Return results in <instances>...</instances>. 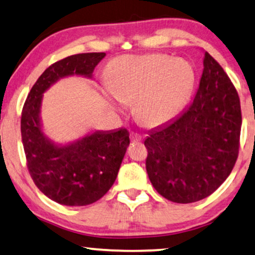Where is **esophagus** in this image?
Returning <instances> with one entry per match:
<instances>
[{
	"label": "esophagus",
	"mask_w": 255,
	"mask_h": 255,
	"mask_svg": "<svg viewBox=\"0 0 255 255\" xmlns=\"http://www.w3.org/2000/svg\"><path fill=\"white\" fill-rule=\"evenodd\" d=\"M130 140H131V143H139L140 140H142V136L138 134H135V132H131Z\"/></svg>",
	"instance_id": "esophagus-1"
}]
</instances>
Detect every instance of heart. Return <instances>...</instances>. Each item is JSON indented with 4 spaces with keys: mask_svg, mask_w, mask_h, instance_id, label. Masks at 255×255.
Listing matches in <instances>:
<instances>
[{
    "mask_svg": "<svg viewBox=\"0 0 255 255\" xmlns=\"http://www.w3.org/2000/svg\"><path fill=\"white\" fill-rule=\"evenodd\" d=\"M196 81L192 64L162 54L121 56L113 59L105 88L123 104H132V115L144 126L154 128L174 119L187 104ZM106 108H119L106 102Z\"/></svg>",
    "mask_w": 255,
    "mask_h": 255,
    "instance_id": "obj_1",
    "label": "heart"
}]
</instances>
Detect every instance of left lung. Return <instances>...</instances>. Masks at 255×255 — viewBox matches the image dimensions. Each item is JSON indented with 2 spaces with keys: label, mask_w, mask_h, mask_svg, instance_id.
Listing matches in <instances>:
<instances>
[{
  "label": "left lung",
  "mask_w": 255,
  "mask_h": 255,
  "mask_svg": "<svg viewBox=\"0 0 255 255\" xmlns=\"http://www.w3.org/2000/svg\"><path fill=\"white\" fill-rule=\"evenodd\" d=\"M203 63L199 87L189 108L151 130L144 140L151 183L173 203H195L212 195L230 175L238 157V94L207 51Z\"/></svg>",
  "instance_id": "obj_1"
}]
</instances>
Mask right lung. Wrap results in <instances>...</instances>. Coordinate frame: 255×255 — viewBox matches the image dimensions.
<instances>
[{
    "label": "right lung",
    "instance_id": "add662e5",
    "mask_svg": "<svg viewBox=\"0 0 255 255\" xmlns=\"http://www.w3.org/2000/svg\"><path fill=\"white\" fill-rule=\"evenodd\" d=\"M105 52L66 57L52 64L30 89L21 113V139L34 183L48 198L65 206H86L115 183L129 145L127 129L96 130L68 143H56L43 130V94L60 79L93 78Z\"/></svg>",
    "mask_w": 255,
    "mask_h": 255
}]
</instances>
